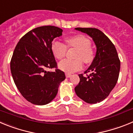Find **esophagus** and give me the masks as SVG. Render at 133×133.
Instances as JSON below:
<instances>
[{
	"instance_id": "1",
	"label": "esophagus",
	"mask_w": 133,
	"mask_h": 133,
	"mask_svg": "<svg viewBox=\"0 0 133 133\" xmlns=\"http://www.w3.org/2000/svg\"><path fill=\"white\" fill-rule=\"evenodd\" d=\"M65 75H66V78H69V77H71V74H70V73H66Z\"/></svg>"
}]
</instances>
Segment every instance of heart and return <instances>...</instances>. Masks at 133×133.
Segmentation results:
<instances>
[{"label":"heart","instance_id":"heart-1","mask_svg":"<svg viewBox=\"0 0 133 133\" xmlns=\"http://www.w3.org/2000/svg\"><path fill=\"white\" fill-rule=\"evenodd\" d=\"M65 42L69 48L77 49L75 60L65 59L59 63V69L66 73L80 70L83 66V61L85 64H90L95 57V51L90 46L91 42L88 37L83 35H75L66 38ZM66 46L59 41H55L51 46L53 55L57 59L64 57L67 50Z\"/></svg>","mask_w":133,"mask_h":133}]
</instances>
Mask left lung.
Returning <instances> with one entry per match:
<instances>
[{
  "mask_svg": "<svg viewBox=\"0 0 133 133\" xmlns=\"http://www.w3.org/2000/svg\"><path fill=\"white\" fill-rule=\"evenodd\" d=\"M92 38L97 46L96 56L84 73L79 75L80 82L75 90L86 103L95 104L108 97L117 83L121 62L113 43L100 30L95 28H75Z\"/></svg>",
  "mask_w": 133,
  "mask_h": 133,
  "instance_id": "left-lung-1",
  "label": "left lung"
}]
</instances>
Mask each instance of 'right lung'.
Returning <instances> with one entry per match:
<instances>
[{
	"instance_id": "add662e5",
	"label": "right lung",
	"mask_w": 133,
	"mask_h": 133,
	"mask_svg": "<svg viewBox=\"0 0 133 133\" xmlns=\"http://www.w3.org/2000/svg\"><path fill=\"white\" fill-rule=\"evenodd\" d=\"M62 32L55 26L35 28L20 39L14 50L10 61L14 82L23 97L34 104L52 101L66 78L64 72L57 69L51 49L52 41ZM53 68L55 72L46 71Z\"/></svg>"
}]
</instances>
